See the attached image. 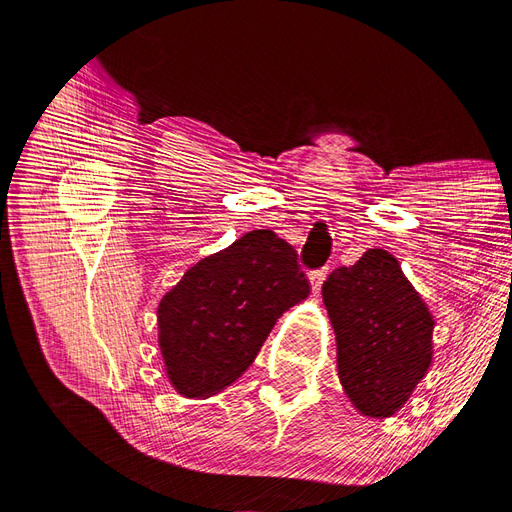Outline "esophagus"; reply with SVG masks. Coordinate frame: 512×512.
Returning a JSON list of instances; mask_svg holds the SVG:
<instances>
[{"label": "esophagus", "mask_w": 512, "mask_h": 512, "mask_svg": "<svg viewBox=\"0 0 512 512\" xmlns=\"http://www.w3.org/2000/svg\"><path fill=\"white\" fill-rule=\"evenodd\" d=\"M324 277H327V269H320V271L309 273V284H312V292H314V294H318V292H320L322 282H324Z\"/></svg>", "instance_id": "esophagus-1"}]
</instances>
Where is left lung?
<instances>
[{"label":"left lung","instance_id":"8db88e82","mask_svg":"<svg viewBox=\"0 0 512 512\" xmlns=\"http://www.w3.org/2000/svg\"><path fill=\"white\" fill-rule=\"evenodd\" d=\"M337 346V376L356 412L391 418L433 363L436 320L386 250H367L322 286Z\"/></svg>","mask_w":512,"mask_h":512}]
</instances>
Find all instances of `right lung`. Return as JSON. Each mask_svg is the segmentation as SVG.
I'll return each mask as SVG.
<instances>
[{"label":"right lung","instance_id":"right-lung-1","mask_svg":"<svg viewBox=\"0 0 512 512\" xmlns=\"http://www.w3.org/2000/svg\"><path fill=\"white\" fill-rule=\"evenodd\" d=\"M297 252L271 230L245 232L183 273L158 305V346L181 397L207 399L254 363L277 318L307 301Z\"/></svg>","mask_w":512,"mask_h":512}]
</instances>
